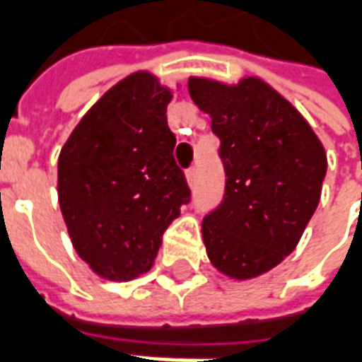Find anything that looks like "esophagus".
Wrapping results in <instances>:
<instances>
[{
	"mask_svg": "<svg viewBox=\"0 0 362 362\" xmlns=\"http://www.w3.org/2000/svg\"><path fill=\"white\" fill-rule=\"evenodd\" d=\"M186 180H188L189 186H194V184H196V180H197V170H196V168H194V166H192V168H188V170H186Z\"/></svg>",
	"mask_w": 362,
	"mask_h": 362,
	"instance_id": "34e87169",
	"label": "esophagus"
}]
</instances>
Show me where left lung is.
Masks as SVG:
<instances>
[{
    "label": "left lung",
    "instance_id": "8db88e82",
    "mask_svg": "<svg viewBox=\"0 0 362 362\" xmlns=\"http://www.w3.org/2000/svg\"><path fill=\"white\" fill-rule=\"evenodd\" d=\"M188 90L221 139L225 196L205 215L207 256L233 279L279 266L316 211L327 170L324 145L287 98L258 77L236 85L189 77Z\"/></svg>",
    "mask_w": 362,
    "mask_h": 362
}]
</instances>
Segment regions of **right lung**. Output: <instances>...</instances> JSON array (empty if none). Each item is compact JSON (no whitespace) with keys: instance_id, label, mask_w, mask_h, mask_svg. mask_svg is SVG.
<instances>
[{"instance_id":"add662e5","label":"right lung","mask_w":362,"mask_h":362,"mask_svg":"<svg viewBox=\"0 0 362 362\" xmlns=\"http://www.w3.org/2000/svg\"><path fill=\"white\" fill-rule=\"evenodd\" d=\"M173 100L153 74L106 90L58 158V199L74 248L96 275L129 281L149 272L163 233L189 202L166 124Z\"/></svg>"}]
</instances>
